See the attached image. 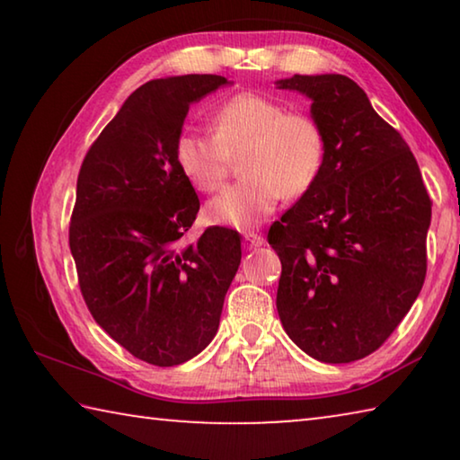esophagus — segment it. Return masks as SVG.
Masks as SVG:
<instances>
[{
	"instance_id": "34e87169",
	"label": "esophagus",
	"mask_w": 460,
	"mask_h": 460,
	"mask_svg": "<svg viewBox=\"0 0 460 460\" xmlns=\"http://www.w3.org/2000/svg\"><path fill=\"white\" fill-rule=\"evenodd\" d=\"M243 241H245V245H247L249 249L261 247L263 243H266V241H263V237L260 235V233H253V231H245V233H243Z\"/></svg>"
}]
</instances>
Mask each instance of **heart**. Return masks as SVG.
I'll use <instances>...</instances> for the list:
<instances>
[{
  "instance_id": "obj_1",
  "label": "heart",
  "mask_w": 460,
  "mask_h": 460,
  "mask_svg": "<svg viewBox=\"0 0 460 460\" xmlns=\"http://www.w3.org/2000/svg\"><path fill=\"white\" fill-rule=\"evenodd\" d=\"M213 136L186 129L176 137L174 162L199 192L223 184L231 158L243 181L207 202L208 223L252 229L276 211L286 197L298 199L318 182L326 160V136L318 119L288 111L276 99L239 93L215 109Z\"/></svg>"
}]
</instances>
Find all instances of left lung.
Masks as SVG:
<instances>
[{
	"instance_id": "left-lung-1",
	"label": "left lung",
	"mask_w": 460,
	"mask_h": 460,
	"mask_svg": "<svg viewBox=\"0 0 460 460\" xmlns=\"http://www.w3.org/2000/svg\"><path fill=\"white\" fill-rule=\"evenodd\" d=\"M326 136L318 182L270 227L276 306L302 351L351 363L384 345L426 278L432 200L408 144L345 75H294Z\"/></svg>"
}]
</instances>
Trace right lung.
<instances>
[{"instance_id": "obj_1", "label": "right lung", "mask_w": 460, "mask_h": 460, "mask_svg": "<svg viewBox=\"0 0 460 460\" xmlns=\"http://www.w3.org/2000/svg\"><path fill=\"white\" fill-rule=\"evenodd\" d=\"M223 84L219 75L142 84L89 147L76 181L68 243L83 298L109 337L158 367L213 341L241 261V235L227 227L181 243L200 202L174 144L190 103Z\"/></svg>"}]
</instances>
